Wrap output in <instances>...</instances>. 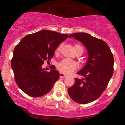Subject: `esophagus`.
Returning a JSON list of instances; mask_svg holds the SVG:
<instances>
[{"instance_id": "1", "label": "esophagus", "mask_w": 125, "mask_h": 125, "mask_svg": "<svg viewBox=\"0 0 125 125\" xmlns=\"http://www.w3.org/2000/svg\"><path fill=\"white\" fill-rule=\"evenodd\" d=\"M66 76H67V75L64 74V73H61V72H60V78H65Z\"/></svg>"}]
</instances>
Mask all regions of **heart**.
<instances>
[{"label": "heart", "mask_w": 125, "mask_h": 125, "mask_svg": "<svg viewBox=\"0 0 125 125\" xmlns=\"http://www.w3.org/2000/svg\"><path fill=\"white\" fill-rule=\"evenodd\" d=\"M83 49L82 47L79 44H76L75 46V50L76 51L77 49ZM61 49V47L59 46L57 49L56 53H58ZM78 68V64L76 61H73V60L68 59V58H65V59L62 60V61L57 64V68L58 70L60 71L61 72H63L65 73H71L72 72L74 71Z\"/></svg>", "instance_id": "1"}]
</instances>
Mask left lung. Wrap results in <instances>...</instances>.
Here are the masks:
<instances>
[{
    "label": "left lung",
    "mask_w": 125,
    "mask_h": 125,
    "mask_svg": "<svg viewBox=\"0 0 125 125\" xmlns=\"http://www.w3.org/2000/svg\"><path fill=\"white\" fill-rule=\"evenodd\" d=\"M86 47L89 57L86 64L78 75L82 79L75 78V83L68 89L70 97L79 104L94 101L103 93L114 73L113 54L104 41L84 32L71 34Z\"/></svg>",
    "instance_id": "1"
}]
</instances>
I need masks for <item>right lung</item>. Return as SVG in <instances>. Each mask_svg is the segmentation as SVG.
I'll list each match as a JSON object with an SVG mask.
<instances>
[{"label":"right lung","instance_id":"right-lung-1","mask_svg":"<svg viewBox=\"0 0 125 125\" xmlns=\"http://www.w3.org/2000/svg\"><path fill=\"white\" fill-rule=\"evenodd\" d=\"M68 37V34L42 30L25 36L15 46L11 65L15 82L24 93L39 97L52 90L60 73L54 65L47 72L42 65L45 60L50 61L58 46Z\"/></svg>","mask_w":125,"mask_h":125}]
</instances>
